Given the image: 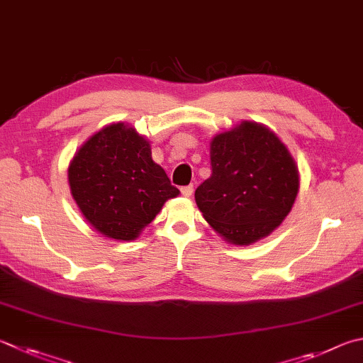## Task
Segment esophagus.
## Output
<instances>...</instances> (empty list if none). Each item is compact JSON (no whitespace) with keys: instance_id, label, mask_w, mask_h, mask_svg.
I'll return each mask as SVG.
<instances>
[{"instance_id":"1","label":"esophagus","mask_w":363,"mask_h":363,"mask_svg":"<svg viewBox=\"0 0 363 363\" xmlns=\"http://www.w3.org/2000/svg\"><path fill=\"white\" fill-rule=\"evenodd\" d=\"M181 194L184 195V196H192V194H194V186H186V187H181Z\"/></svg>"}]
</instances>
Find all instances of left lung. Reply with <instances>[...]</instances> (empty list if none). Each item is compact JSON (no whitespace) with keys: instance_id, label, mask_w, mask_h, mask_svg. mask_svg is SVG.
<instances>
[{"instance_id":"1","label":"left lung","mask_w":363,"mask_h":363,"mask_svg":"<svg viewBox=\"0 0 363 363\" xmlns=\"http://www.w3.org/2000/svg\"><path fill=\"white\" fill-rule=\"evenodd\" d=\"M213 174L195 190L196 206L230 245L249 246L278 228L292 211L300 171L279 136L242 121L209 143Z\"/></svg>"}]
</instances>
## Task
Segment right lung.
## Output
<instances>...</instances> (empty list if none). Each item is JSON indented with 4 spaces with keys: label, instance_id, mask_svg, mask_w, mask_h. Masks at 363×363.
Listing matches in <instances>:
<instances>
[{
    "label": "right lung",
    "instance_id": "add662e5",
    "mask_svg": "<svg viewBox=\"0 0 363 363\" xmlns=\"http://www.w3.org/2000/svg\"><path fill=\"white\" fill-rule=\"evenodd\" d=\"M68 184L84 219L117 241L136 240L163 204L179 195L152 160L150 141L123 122L98 130L77 149Z\"/></svg>",
    "mask_w": 363,
    "mask_h": 363
}]
</instances>
